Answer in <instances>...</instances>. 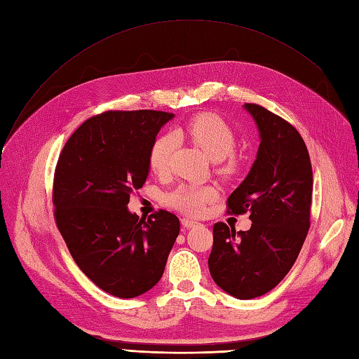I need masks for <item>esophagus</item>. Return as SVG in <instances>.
<instances>
[{
	"label": "esophagus",
	"mask_w": 359,
	"mask_h": 359,
	"mask_svg": "<svg viewBox=\"0 0 359 359\" xmlns=\"http://www.w3.org/2000/svg\"><path fill=\"white\" fill-rule=\"evenodd\" d=\"M181 223H182V226H184V227H186V229H190V227H194V226H198V224H199L198 222L190 220V219H182V220H181Z\"/></svg>",
	"instance_id": "34e87169"
}]
</instances>
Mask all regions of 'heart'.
<instances>
[{
	"mask_svg": "<svg viewBox=\"0 0 359 359\" xmlns=\"http://www.w3.org/2000/svg\"><path fill=\"white\" fill-rule=\"evenodd\" d=\"M180 137L193 140L211 160L220 163L223 175H231L236 169V161L231 156L235 149L232 128L215 114H198L190 118L175 132H165L156 137L149 151V166L156 173H165L169 168L172 153L180 144ZM219 194L214 186H180L166 196V202L186 214L198 215L205 205Z\"/></svg>",
	"mask_w": 359,
	"mask_h": 359,
	"instance_id": "1",
	"label": "heart"
}]
</instances>
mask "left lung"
<instances>
[{
    "label": "left lung",
    "mask_w": 359,
    "mask_h": 359,
    "mask_svg": "<svg viewBox=\"0 0 359 359\" xmlns=\"http://www.w3.org/2000/svg\"><path fill=\"white\" fill-rule=\"evenodd\" d=\"M260 144L244 181L227 198L233 214L250 212L252 227H212L208 266L215 285L238 299L274 289L301 252L310 227L313 170L298 130L265 107L245 103Z\"/></svg>",
    "instance_id": "8db88e82"
}]
</instances>
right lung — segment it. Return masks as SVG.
<instances>
[{
    "label": "right lung",
    "instance_id": "add662e5",
    "mask_svg": "<svg viewBox=\"0 0 359 359\" xmlns=\"http://www.w3.org/2000/svg\"><path fill=\"white\" fill-rule=\"evenodd\" d=\"M173 114L104 112L76 130L53 178L58 229L74 262L102 290L135 298L154 287L180 233L175 214L148 219L130 212V194L144 186L149 151Z\"/></svg>",
    "mask_w": 359,
    "mask_h": 359
}]
</instances>
